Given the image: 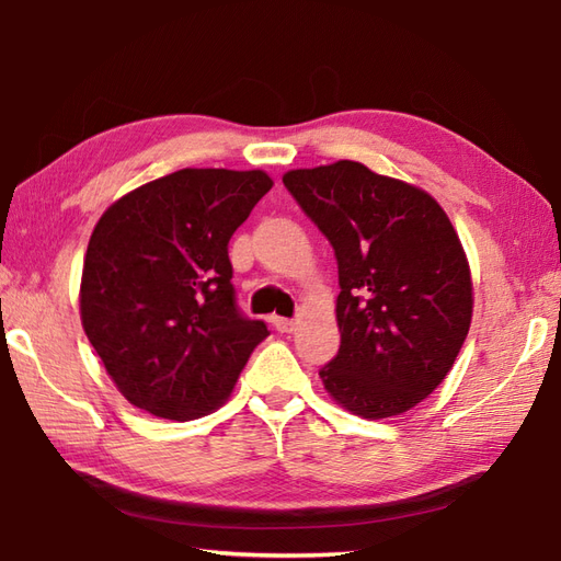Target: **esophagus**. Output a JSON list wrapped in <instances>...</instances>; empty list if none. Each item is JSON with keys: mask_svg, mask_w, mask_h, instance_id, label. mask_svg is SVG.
<instances>
[{"mask_svg": "<svg viewBox=\"0 0 561 561\" xmlns=\"http://www.w3.org/2000/svg\"><path fill=\"white\" fill-rule=\"evenodd\" d=\"M272 325H274V330H277V332H291L294 330V320L291 318H272Z\"/></svg>", "mask_w": 561, "mask_h": 561, "instance_id": "esophagus-1", "label": "esophagus"}]
</instances>
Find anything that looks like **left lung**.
I'll return each instance as SVG.
<instances>
[{"label":"left lung","instance_id":"8db88e82","mask_svg":"<svg viewBox=\"0 0 561 561\" xmlns=\"http://www.w3.org/2000/svg\"><path fill=\"white\" fill-rule=\"evenodd\" d=\"M335 248L340 352L320 378L364 420L412 410L448 376L472 320L468 255L422 187L359 161L284 173Z\"/></svg>","mask_w":561,"mask_h":561}]
</instances>
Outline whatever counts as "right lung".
I'll use <instances>...</instances> for the list:
<instances>
[{
  "label": "right lung",
  "mask_w": 561,
  "mask_h": 561,
  "mask_svg": "<svg viewBox=\"0 0 561 561\" xmlns=\"http://www.w3.org/2000/svg\"><path fill=\"white\" fill-rule=\"evenodd\" d=\"M272 185L257 169H183L103 211L83 257L81 325L135 408L199 420L270 335L238 313L229 241Z\"/></svg>",
  "instance_id": "add662e5"
}]
</instances>
